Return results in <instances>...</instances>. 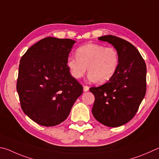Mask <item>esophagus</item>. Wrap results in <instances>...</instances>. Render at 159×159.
I'll list each match as a JSON object with an SVG mask.
<instances>
[{"instance_id":"34e87169","label":"esophagus","mask_w":159,"mask_h":159,"mask_svg":"<svg viewBox=\"0 0 159 159\" xmlns=\"http://www.w3.org/2000/svg\"><path fill=\"white\" fill-rule=\"evenodd\" d=\"M89 90V87H87V86H84V92H87V91H88Z\"/></svg>"}]
</instances>
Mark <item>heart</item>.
Returning a JSON list of instances; mask_svg holds the SVG:
<instances>
[{
    "label": "heart",
    "instance_id": "1",
    "mask_svg": "<svg viewBox=\"0 0 159 159\" xmlns=\"http://www.w3.org/2000/svg\"><path fill=\"white\" fill-rule=\"evenodd\" d=\"M76 58H69L67 67L72 77L80 79L87 70L91 82L105 83L115 76L119 66V53L114 47L99 44H87L75 52Z\"/></svg>",
    "mask_w": 159,
    "mask_h": 159
}]
</instances>
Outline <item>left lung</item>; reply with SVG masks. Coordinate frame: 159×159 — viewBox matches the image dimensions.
Wrapping results in <instances>:
<instances>
[{"instance_id": "1", "label": "left lung", "mask_w": 159, "mask_h": 159, "mask_svg": "<svg viewBox=\"0 0 159 159\" xmlns=\"http://www.w3.org/2000/svg\"><path fill=\"white\" fill-rule=\"evenodd\" d=\"M117 50L119 66L112 79L98 87H91L95 96L92 114L109 127L126 124L137 112L146 93L147 68L140 52L129 42L108 35L98 38Z\"/></svg>"}]
</instances>
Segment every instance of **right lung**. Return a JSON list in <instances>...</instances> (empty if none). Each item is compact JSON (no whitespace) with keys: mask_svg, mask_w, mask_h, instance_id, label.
Segmentation results:
<instances>
[{"mask_svg":"<svg viewBox=\"0 0 159 159\" xmlns=\"http://www.w3.org/2000/svg\"><path fill=\"white\" fill-rule=\"evenodd\" d=\"M75 43L47 37L30 47L21 58L16 91L21 109L42 126H54L65 121L83 92L66 64Z\"/></svg>","mask_w":159,"mask_h":159,"instance_id":"right-lung-1","label":"right lung"}]
</instances>
